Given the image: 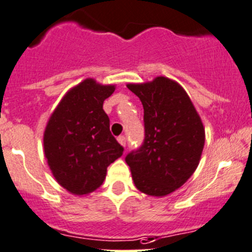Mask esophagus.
I'll use <instances>...</instances> for the list:
<instances>
[{
  "instance_id": "esophagus-1",
  "label": "esophagus",
  "mask_w": 252,
  "mask_h": 252,
  "mask_svg": "<svg viewBox=\"0 0 252 252\" xmlns=\"http://www.w3.org/2000/svg\"><path fill=\"white\" fill-rule=\"evenodd\" d=\"M118 143L122 145V147H126V137H124V135H121V137L118 138Z\"/></svg>"
}]
</instances>
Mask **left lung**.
Here are the masks:
<instances>
[{
	"label": "left lung",
	"instance_id": "obj_1",
	"mask_svg": "<svg viewBox=\"0 0 252 252\" xmlns=\"http://www.w3.org/2000/svg\"><path fill=\"white\" fill-rule=\"evenodd\" d=\"M144 108L145 138L126 161L138 190L165 196L187 183L196 170L205 143V129L185 89L166 77L129 83Z\"/></svg>",
	"mask_w": 252,
	"mask_h": 252
}]
</instances>
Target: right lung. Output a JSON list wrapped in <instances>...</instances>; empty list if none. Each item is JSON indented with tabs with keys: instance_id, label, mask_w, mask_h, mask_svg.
<instances>
[{
	"instance_id": "obj_1",
	"label": "right lung",
	"mask_w": 252,
	"mask_h": 252,
	"mask_svg": "<svg viewBox=\"0 0 252 252\" xmlns=\"http://www.w3.org/2000/svg\"><path fill=\"white\" fill-rule=\"evenodd\" d=\"M114 91L113 84L84 79L64 94L47 122L44 157L55 179L70 194L81 196L98 189L108 166L123 154L103 110Z\"/></svg>"
}]
</instances>
